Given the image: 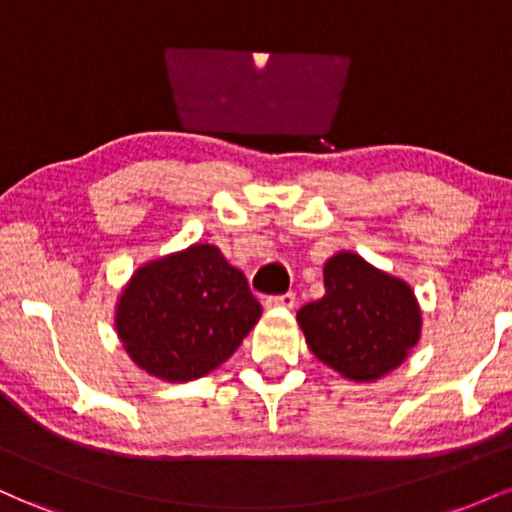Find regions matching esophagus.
<instances>
[{
    "label": "esophagus",
    "mask_w": 512,
    "mask_h": 512,
    "mask_svg": "<svg viewBox=\"0 0 512 512\" xmlns=\"http://www.w3.org/2000/svg\"><path fill=\"white\" fill-rule=\"evenodd\" d=\"M264 305H267V308H293V305H296V293H281V296H269V298H264Z\"/></svg>",
    "instance_id": "34e87169"
}]
</instances>
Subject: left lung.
Here are the masks:
<instances>
[{"mask_svg":"<svg viewBox=\"0 0 512 512\" xmlns=\"http://www.w3.org/2000/svg\"><path fill=\"white\" fill-rule=\"evenodd\" d=\"M296 320L310 351L356 383L395 370L421 334L414 291L354 252L327 260L325 296L305 303Z\"/></svg>","mask_w":512,"mask_h":512,"instance_id":"1","label":"left lung"}]
</instances>
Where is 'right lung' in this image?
I'll return each mask as SVG.
<instances>
[{
	"instance_id": "right-lung-1",
	"label": "right lung",
	"mask_w": 512,
	"mask_h": 512,
	"mask_svg": "<svg viewBox=\"0 0 512 512\" xmlns=\"http://www.w3.org/2000/svg\"><path fill=\"white\" fill-rule=\"evenodd\" d=\"M260 315L245 274L214 245H192L134 272L115 325L139 368L187 383L233 356Z\"/></svg>"
}]
</instances>
